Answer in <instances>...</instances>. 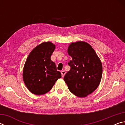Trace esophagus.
<instances>
[{
    "label": "esophagus",
    "mask_w": 125,
    "mask_h": 125,
    "mask_svg": "<svg viewBox=\"0 0 125 125\" xmlns=\"http://www.w3.org/2000/svg\"><path fill=\"white\" fill-rule=\"evenodd\" d=\"M61 74H62V77H63L64 76V75L65 74V72L64 71H61Z\"/></svg>",
    "instance_id": "obj_1"
}]
</instances>
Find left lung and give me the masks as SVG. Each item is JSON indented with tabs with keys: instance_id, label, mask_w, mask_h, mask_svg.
<instances>
[{
	"instance_id": "left-lung-1",
	"label": "left lung",
	"mask_w": 125,
	"mask_h": 125,
	"mask_svg": "<svg viewBox=\"0 0 125 125\" xmlns=\"http://www.w3.org/2000/svg\"><path fill=\"white\" fill-rule=\"evenodd\" d=\"M68 53L72 60L68 63L71 70L65 74L64 80L73 94L85 97L98 87L102 77V64L92 46L85 42L72 43Z\"/></svg>"
}]
</instances>
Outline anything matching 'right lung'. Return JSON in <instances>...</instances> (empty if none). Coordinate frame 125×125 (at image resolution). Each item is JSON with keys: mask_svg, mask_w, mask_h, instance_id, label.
<instances>
[{"mask_svg": "<svg viewBox=\"0 0 125 125\" xmlns=\"http://www.w3.org/2000/svg\"><path fill=\"white\" fill-rule=\"evenodd\" d=\"M55 46L50 42L36 46L27 57L23 70V79L26 87L35 95L49 92L57 80L61 78L51 56Z\"/></svg>", "mask_w": 125, "mask_h": 125, "instance_id": "1", "label": "right lung"}]
</instances>
